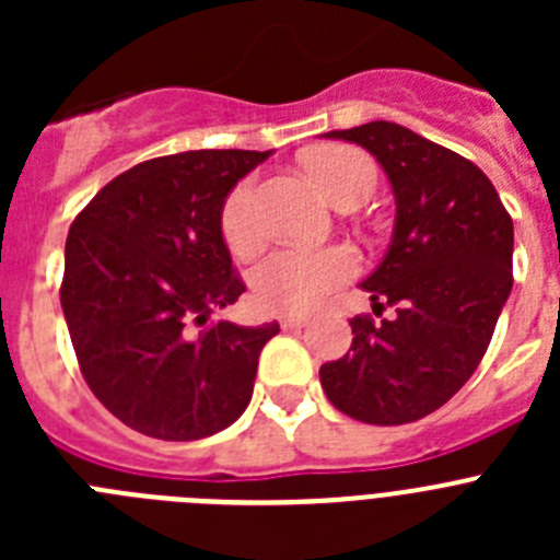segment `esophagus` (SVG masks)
I'll return each instance as SVG.
<instances>
[{"mask_svg": "<svg viewBox=\"0 0 560 560\" xmlns=\"http://www.w3.org/2000/svg\"><path fill=\"white\" fill-rule=\"evenodd\" d=\"M280 325H283L285 330L303 328V325H308V316H303V314H283V316H280Z\"/></svg>", "mask_w": 560, "mask_h": 560, "instance_id": "34e87169", "label": "esophagus"}]
</instances>
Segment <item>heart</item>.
I'll return each instance as SVG.
<instances>
[{
    "label": "heart",
    "instance_id": "heart-1",
    "mask_svg": "<svg viewBox=\"0 0 560 560\" xmlns=\"http://www.w3.org/2000/svg\"><path fill=\"white\" fill-rule=\"evenodd\" d=\"M305 171L325 199L334 205L350 199H368L375 187V165L368 153L350 145H325L305 156ZM221 235L235 255L257 249L264 226L257 210L255 179L237 182L226 192L221 207ZM359 260L348 246L300 249L280 246L252 266V294L255 303L275 314H308L353 280Z\"/></svg>",
    "mask_w": 560,
    "mask_h": 560
}]
</instances>
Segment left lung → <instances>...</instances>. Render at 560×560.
Listing matches in <instances>:
<instances>
[{"label":"left lung","mask_w":560,"mask_h":560,"mask_svg":"<svg viewBox=\"0 0 560 560\" xmlns=\"http://www.w3.org/2000/svg\"><path fill=\"white\" fill-rule=\"evenodd\" d=\"M330 140L368 148L395 192V232L361 283L373 314L350 319L353 345L319 368L339 412L400 427L440 409L471 378L513 289V221L491 179L459 153L375 120Z\"/></svg>","instance_id":"obj_1"}]
</instances>
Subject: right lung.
<instances>
[{
    "instance_id": "right-lung-1",
    "label": "right lung",
    "mask_w": 560,
    "mask_h": 560,
    "mask_svg": "<svg viewBox=\"0 0 560 560\" xmlns=\"http://www.w3.org/2000/svg\"><path fill=\"white\" fill-rule=\"evenodd\" d=\"M271 151H185L108 182L67 235L61 308L89 389L133 432L201 440L249 407L280 330L210 323L246 285L221 235L226 192Z\"/></svg>"
}]
</instances>
